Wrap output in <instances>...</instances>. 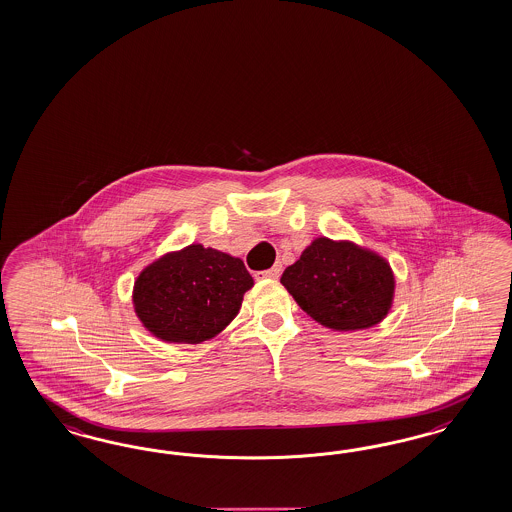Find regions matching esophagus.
<instances>
[{
    "mask_svg": "<svg viewBox=\"0 0 512 512\" xmlns=\"http://www.w3.org/2000/svg\"><path fill=\"white\" fill-rule=\"evenodd\" d=\"M279 276H281V264H274L272 268H268V270L257 274V278L261 279H278Z\"/></svg>",
    "mask_w": 512,
    "mask_h": 512,
    "instance_id": "esophagus-1",
    "label": "esophagus"
}]
</instances>
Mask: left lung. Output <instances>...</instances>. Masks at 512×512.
<instances>
[{
	"label": "left lung",
	"instance_id": "1",
	"mask_svg": "<svg viewBox=\"0 0 512 512\" xmlns=\"http://www.w3.org/2000/svg\"><path fill=\"white\" fill-rule=\"evenodd\" d=\"M296 304L319 325L349 332L379 325L394 302L387 259L349 240L319 236L281 276Z\"/></svg>",
	"mask_w": 512,
	"mask_h": 512
}]
</instances>
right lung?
I'll return each mask as SVG.
<instances>
[{"instance_id": "1", "label": "right lung", "mask_w": 512, "mask_h": 512, "mask_svg": "<svg viewBox=\"0 0 512 512\" xmlns=\"http://www.w3.org/2000/svg\"><path fill=\"white\" fill-rule=\"evenodd\" d=\"M251 287L242 259L189 244L142 268L133 285V308L155 338L195 345L227 328Z\"/></svg>"}]
</instances>
